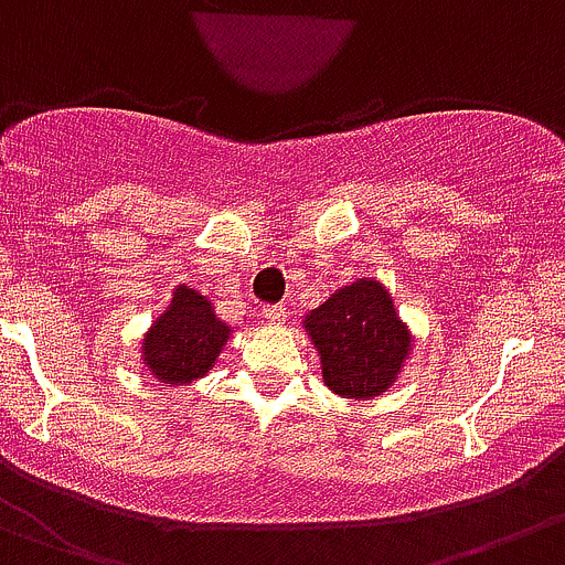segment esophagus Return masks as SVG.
I'll use <instances>...</instances> for the list:
<instances>
[{"instance_id":"obj_1","label":"esophagus","mask_w":565,"mask_h":565,"mask_svg":"<svg viewBox=\"0 0 565 565\" xmlns=\"http://www.w3.org/2000/svg\"><path fill=\"white\" fill-rule=\"evenodd\" d=\"M260 313L268 324H282L286 321V305H263Z\"/></svg>"}]
</instances>
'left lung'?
<instances>
[{"instance_id":"left-lung-1","label":"left lung","mask_w":565,"mask_h":565,"mask_svg":"<svg viewBox=\"0 0 565 565\" xmlns=\"http://www.w3.org/2000/svg\"><path fill=\"white\" fill-rule=\"evenodd\" d=\"M302 324L321 358L324 385L343 399H372L388 391L413 347L394 299L372 277L338 288Z\"/></svg>"}]
</instances>
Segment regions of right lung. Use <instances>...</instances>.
I'll return each mask as SVG.
<instances>
[{"label":"right lung","mask_w":565,"mask_h":565,"mask_svg":"<svg viewBox=\"0 0 565 565\" xmlns=\"http://www.w3.org/2000/svg\"><path fill=\"white\" fill-rule=\"evenodd\" d=\"M230 332L233 330L213 313L211 299L188 286H177L171 305L143 335V366L158 383L188 385L211 372Z\"/></svg>","instance_id":"1"}]
</instances>
